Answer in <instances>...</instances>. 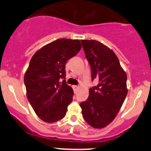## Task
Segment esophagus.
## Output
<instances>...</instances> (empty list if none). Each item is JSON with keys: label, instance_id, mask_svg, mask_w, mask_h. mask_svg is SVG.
I'll return each instance as SVG.
<instances>
[{"label": "esophagus", "instance_id": "1", "mask_svg": "<svg viewBox=\"0 0 151 151\" xmlns=\"http://www.w3.org/2000/svg\"><path fill=\"white\" fill-rule=\"evenodd\" d=\"M79 86H75V85L72 86V89H73L74 92H76V91H77V90L79 89Z\"/></svg>", "mask_w": 151, "mask_h": 151}]
</instances>
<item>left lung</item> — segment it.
Instances as JSON below:
<instances>
[{
    "label": "left lung",
    "mask_w": 151,
    "mask_h": 151,
    "mask_svg": "<svg viewBox=\"0 0 151 151\" xmlns=\"http://www.w3.org/2000/svg\"><path fill=\"white\" fill-rule=\"evenodd\" d=\"M91 65V78L97 86L89 89V97L81 102L82 116L94 129H102L114 121L128 93L127 75L112 50L99 41L81 40Z\"/></svg>",
    "instance_id": "1"
}]
</instances>
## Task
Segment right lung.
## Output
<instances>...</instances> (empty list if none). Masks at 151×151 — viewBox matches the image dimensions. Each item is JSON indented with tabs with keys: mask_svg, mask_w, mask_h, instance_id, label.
Segmentation results:
<instances>
[{
	"mask_svg": "<svg viewBox=\"0 0 151 151\" xmlns=\"http://www.w3.org/2000/svg\"><path fill=\"white\" fill-rule=\"evenodd\" d=\"M79 40L58 39L38 50L24 76L26 94L37 116L53 123L65 116L74 91L66 84L65 65L81 50ZM62 78L64 80L62 83Z\"/></svg>",
	"mask_w": 151,
	"mask_h": 151,
	"instance_id": "right-lung-1",
	"label": "right lung"
}]
</instances>
